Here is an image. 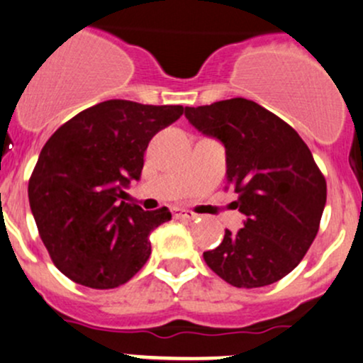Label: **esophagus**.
Listing matches in <instances>:
<instances>
[{
    "label": "esophagus",
    "instance_id": "obj_1",
    "mask_svg": "<svg viewBox=\"0 0 363 363\" xmlns=\"http://www.w3.org/2000/svg\"><path fill=\"white\" fill-rule=\"evenodd\" d=\"M173 218H177V220H196L197 214L189 211V209H173Z\"/></svg>",
    "mask_w": 363,
    "mask_h": 363
}]
</instances>
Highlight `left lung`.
<instances>
[{
	"mask_svg": "<svg viewBox=\"0 0 363 363\" xmlns=\"http://www.w3.org/2000/svg\"><path fill=\"white\" fill-rule=\"evenodd\" d=\"M185 118L227 152V180L245 214L204 252L208 267L235 287H263L291 274L317 237L327 183L301 136L245 99L185 107ZM227 186V189H228Z\"/></svg>",
	"mask_w": 363,
	"mask_h": 363,
	"instance_id": "left-lung-1",
	"label": "left lung"
}]
</instances>
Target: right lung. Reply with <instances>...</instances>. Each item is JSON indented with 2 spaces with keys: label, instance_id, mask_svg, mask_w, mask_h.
Listing matches in <instances>:
<instances>
[{
  "label": "right lung",
  "instance_id": "obj_1",
  "mask_svg": "<svg viewBox=\"0 0 363 363\" xmlns=\"http://www.w3.org/2000/svg\"><path fill=\"white\" fill-rule=\"evenodd\" d=\"M182 114V105L107 100L50 136L29 178V204L50 258L65 277L112 289L147 263L150 232L171 220L169 209L143 211L119 199L123 186L142 174L152 136Z\"/></svg>",
  "mask_w": 363,
  "mask_h": 363
}]
</instances>
